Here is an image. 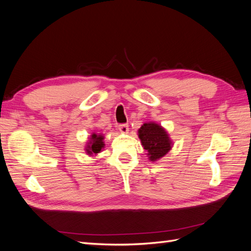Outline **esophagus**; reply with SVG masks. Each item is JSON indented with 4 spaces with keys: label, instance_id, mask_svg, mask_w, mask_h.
Here are the masks:
<instances>
[{
    "label": "esophagus",
    "instance_id": "1",
    "mask_svg": "<svg viewBox=\"0 0 251 251\" xmlns=\"http://www.w3.org/2000/svg\"><path fill=\"white\" fill-rule=\"evenodd\" d=\"M118 130L121 133H127L128 132V126L126 125V124H121V125L118 126Z\"/></svg>",
    "mask_w": 251,
    "mask_h": 251
}]
</instances>
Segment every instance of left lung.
<instances>
[{"mask_svg": "<svg viewBox=\"0 0 251 251\" xmlns=\"http://www.w3.org/2000/svg\"><path fill=\"white\" fill-rule=\"evenodd\" d=\"M139 139L144 150L148 151L151 161H157L172 149L173 142L164 128L155 123L143 124L138 130Z\"/></svg>", "mask_w": 251, "mask_h": 251, "instance_id": "8db88e82", "label": "left lung"}]
</instances>
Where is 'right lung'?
Listing matches in <instances>:
<instances>
[{
	"mask_svg": "<svg viewBox=\"0 0 251 251\" xmlns=\"http://www.w3.org/2000/svg\"><path fill=\"white\" fill-rule=\"evenodd\" d=\"M104 137L101 134H95L93 133L91 135L90 140L86 147V151L88 155H96L100 153V151L103 149L104 147V142H103Z\"/></svg>",
	"mask_w": 251,
	"mask_h": 251,
	"instance_id": "obj_1",
	"label": "right lung"
}]
</instances>
